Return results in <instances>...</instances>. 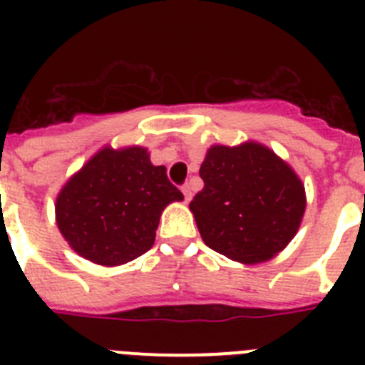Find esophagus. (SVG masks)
I'll return each mask as SVG.
<instances>
[{"mask_svg":"<svg viewBox=\"0 0 365 365\" xmlns=\"http://www.w3.org/2000/svg\"><path fill=\"white\" fill-rule=\"evenodd\" d=\"M180 192H182V195H185V201H190V199H192V186H190L188 182L180 186Z\"/></svg>","mask_w":365,"mask_h":365,"instance_id":"obj_1","label":"esophagus"}]
</instances>
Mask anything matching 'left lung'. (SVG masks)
<instances>
[{
  "label": "left lung",
  "mask_w": 365,
  "mask_h": 365,
  "mask_svg": "<svg viewBox=\"0 0 365 365\" xmlns=\"http://www.w3.org/2000/svg\"><path fill=\"white\" fill-rule=\"evenodd\" d=\"M201 192L190 202L212 250L259 263L283 250L298 232L305 190L289 164L261 144L214 146L199 170Z\"/></svg>",
  "instance_id": "8db88e82"
}]
</instances>
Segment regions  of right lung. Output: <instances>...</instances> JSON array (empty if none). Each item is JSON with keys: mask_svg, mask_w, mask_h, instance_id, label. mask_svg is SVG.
<instances>
[{"mask_svg": "<svg viewBox=\"0 0 365 365\" xmlns=\"http://www.w3.org/2000/svg\"><path fill=\"white\" fill-rule=\"evenodd\" d=\"M172 201H182V193L144 148H106L62 188L56 222L82 257L122 265L153 247L160 214Z\"/></svg>", "mask_w": 365, "mask_h": 365, "instance_id": "add662e5", "label": "right lung"}]
</instances>
